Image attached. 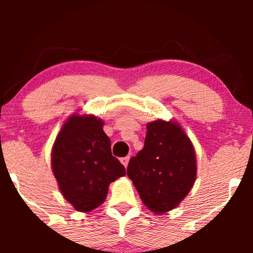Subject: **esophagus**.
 I'll return each instance as SVG.
<instances>
[{"label":"esophagus","mask_w":253,"mask_h":253,"mask_svg":"<svg viewBox=\"0 0 253 253\" xmlns=\"http://www.w3.org/2000/svg\"><path fill=\"white\" fill-rule=\"evenodd\" d=\"M120 161H121V163L124 164V167L127 168V165H128V162H129V157H128V156L124 157V158H121Z\"/></svg>","instance_id":"esophagus-1"}]
</instances>
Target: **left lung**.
Listing matches in <instances>:
<instances>
[{"instance_id": "left-lung-1", "label": "left lung", "mask_w": 253, "mask_h": 253, "mask_svg": "<svg viewBox=\"0 0 253 253\" xmlns=\"http://www.w3.org/2000/svg\"><path fill=\"white\" fill-rule=\"evenodd\" d=\"M143 150L129 159L127 175L141 201L156 214L167 213L188 195L196 179V156L189 136L173 121L146 125Z\"/></svg>"}]
</instances>
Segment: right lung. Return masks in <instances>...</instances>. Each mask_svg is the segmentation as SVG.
Listing matches in <instances>:
<instances>
[{
	"mask_svg": "<svg viewBox=\"0 0 253 253\" xmlns=\"http://www.w3.org/2000/svg\"><path fill=\"white\" fill-rule=\"evenodd\" d=\"M51 165L60 193L78 211H90L104 202L108 187L126 175L112 155L103 121L94 115H71L53 144Z\"/></svg>",
	"mask_w": 253,
	"mask_h": 253,
	"instance_id": "right-lung-1",
	"label": "right lung"
}]
</instances>
